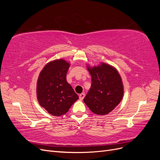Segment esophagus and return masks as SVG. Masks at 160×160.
Returning <instances> with one entry per match:
<instances>
[{
	"label": "esophagus",
	"instance_id": "obj_1",
	"mask_svg": "<svg viewBox=\"0 0 160 160\" xmlns=\"http://www.w3.org/2000/svg\"><path fill=\"white\" fill-rule=\"evenodd\" d=\"M85 93H81L79 95V99L80 100H83L84 99V98H85Z\"/></svg>",
	"mask_w": 160,
	"mask_h": 160
}]
</instances>
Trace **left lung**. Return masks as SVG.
Masks as SVG:
<instances>
[{"label":"left lung","mask_w":160,"mask_h":160,"mask_svg":"<svg viewBox=\"0 0 160 160\" xmlns=\"http://www.w3.org/2000/svg\"><path fill=\"white\" fill-rule=\"evenodd\" d=\"M91 85L83 99L92 112L106 115L117 106L123 95L122 79L113 67L102 63L98 67L89 68Z\"/></svg>","instance_id":"1"}]
</instances>
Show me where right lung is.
I'll return each mask as SVG.
<instances>
[{"instance_id":"right-lung-1","label":"right lung","mask_w":160,"mask_h":160,"mask_svg":"<svg viewBox=\"0 0 160 160\" xmlns=\"http://www.w3.org/2000/svg\"><path fill=\"white\" fill-rule=\"evenodd\" d=\"M69 64L63 59L47 64L38 77L37 94L38 102L55 116L65 114L79 97L66 81Z\"/></svg>"}]
</instances>
